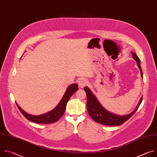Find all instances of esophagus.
Listing matches in <instances>:
<instances>
[{
	"instance_id": "obj_1",
	"label": "esophagus",
	"mask_w": 157,
	"mask_h": 157,
	"mask_svg": "<svg viewBox=\"0 0 157 157\" xmlns=\"http://www.w3.org/2000/svg\"><path fill=\"white\" fill-rule=\"evenodd\" d=\"M88 84V81L84 79H80L78 81V85L80 88H83L85 86Z\"/></svg>"
}]
</instances>
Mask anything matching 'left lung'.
<instances>
[{
  "instance_id": "obj_1",
  "label": "left lung",
  "mask_w": 157,
  "mask_h": 157,
  "mask_svg": "<svg viewBox=\"0 0 157 157\" xmlns=\"http://www.w3.org/2000/svg\"><path fill=\"white\" fill-rule=\"evenodd\" d=\"M132 55L133 58L137 61V66L140 70L141 77L143 78L142 70L140 66V60L134 52H132ZM84 89L87 96V109L89 116L95 122L103 125L116 126L122 124L135 114L142 101V97L136 109L130 114L125 116L117 115L114 113H111L105 109L88 87H84Z\"/></svg>"
}]
</instances>
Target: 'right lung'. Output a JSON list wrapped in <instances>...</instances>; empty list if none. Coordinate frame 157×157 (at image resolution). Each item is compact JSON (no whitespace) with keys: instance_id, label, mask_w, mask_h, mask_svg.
<instances>
[{"instance_id":"right-lung-1","label":"right lung","mask_w":157,"mask_h":157,"mask_svg":"<svg viewBox=\"0 0 157 157\" xmlns=\"http://www.w3.org/2000/svg\"><path fill=\"white\" fill-rule=\"evenodd\" d=\"M78 85L77 84H72L68 88L62 98L59 104L52 110L48 113L40 116H33L29 114L22 109L18 104L16 102V104L21 112V113L24 117L31 122H33L38 124H52L58 121L64 114L66 109L67 102L69 101L72 95L78 90Z\"/></svg>"}]
</instances>
